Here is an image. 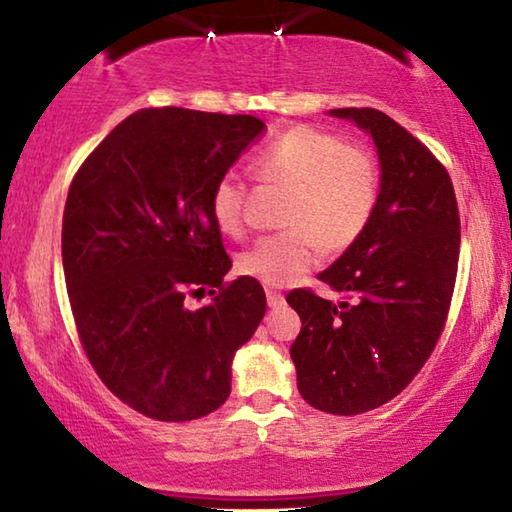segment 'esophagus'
I'll return each mask as SVG.
<instances>
[{"label": "esophagus", "instance_id": "34e87169", "mask_svg": "<svg viewBox=\"0 0 512 512\" xmlns=\"http://www.w3.org/2000/svg\"><path fill=\"white\" fill-rule=\"evenodd\" d=\"M265 298H268V305L270 307H279L284 303V296L275 289H265Z\"/></svg>", "mask_w": 512, "mask_h": 512}]
</instances>
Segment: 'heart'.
Here are the masks:
<instances>
[{"label":"heart","instance_id":"b5f03b06","mask_svg":"<svg viewBox=\"0 0 512 512\" xmlns=\"http://www.w3.org/2000/svg\"><path fill=\"white\" fill-rule=\"evenodd\" d=\"M265 186L289 188L282 233L261 237L242 251V275L268 286L296 282L317 263L319 249L338 254L359 240L380 200V167L366 146L345 144L335 132L296 125L265 144L254 158ZM251 188L226 172L212 188V216L221 233L242 237L249 228Z\"/></svg>","mask_w":512,"mask_h":512}]
</instances>
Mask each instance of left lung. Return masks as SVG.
Returning <instances> with one entry per match:
<instances>
[{
    "label": "left lung",
    "mask_w": 512,
    "mask_h": 512,
    "mask_svg": "<svg viewBox=\"0 0 512 512\" xmlns=\"http://www.w3.org/2000/svg\"><path fill=\"white\" fill-rule=\"evenodd\" d=\"M370 132L380 200L368 228L312 289L286 296L303 328L291 345L298 391L312 408L361 415L401 394L429 359L450 312L459 265V207L443 163L377 109H331Z\"/></svg>",
    "instance_id": "left-lung-1"
}]
</instances>
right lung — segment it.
I'll return each instance as SVG.
<instances>
[{"instance_id": "obj_1", "label": "right lung", "mask_w": 512, "mask_h": 512, "mask_svg": "<svg viewBox=\"0 0 512 512\" xmlns=\"http://www.w3.org/2000/svg\"><path fill=\"white\" fill-rule=\"evenodd\" d=\"M265 130L247 114L142 109L74 174L62 268L81 345L111 394L158 422L226 403L230 361L265 314L263 286L226 282L212 188ZM212 288L200 311L186 295Z\"/></svg>"}]
</instances>
